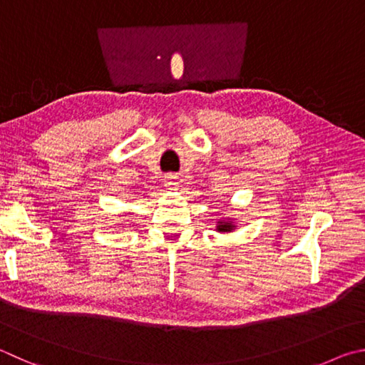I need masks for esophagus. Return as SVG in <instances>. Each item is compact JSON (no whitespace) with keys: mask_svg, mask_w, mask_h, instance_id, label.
Masks as SVG:
<instances>
[{"mask_svg":"<svg viewBox=\"0 0 365 365\" xmlns=\"http://www.w3.org/2000/svg\"><path fill=\"white\" fill-rule=\"evenodd\" d=\"M164 183H165V187L174 188L175 185H178V177H177V175H174V174L165 175V178H164Z\"/></svg>","mask_w":365,"mask_h":365,"instance_id":"1","label":"esophagus"}]
</instances>
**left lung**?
<instances>
[{
  "label": "left lung",
  "instance_id": "8db88e82",
  "mask_svg": "<svg viewBox=\"0 0 365 365\" xmlns=\"http://www.w3.org/2000/svg\"><path fill=\"white\" fill-rule=\"evenodd\" d=\"M218 231H231L233 230V225L228 223V222H220V225H218Z\"/></svg>",
  "mask_w": 365,
  "mask_h": 365
}]
</instances>
